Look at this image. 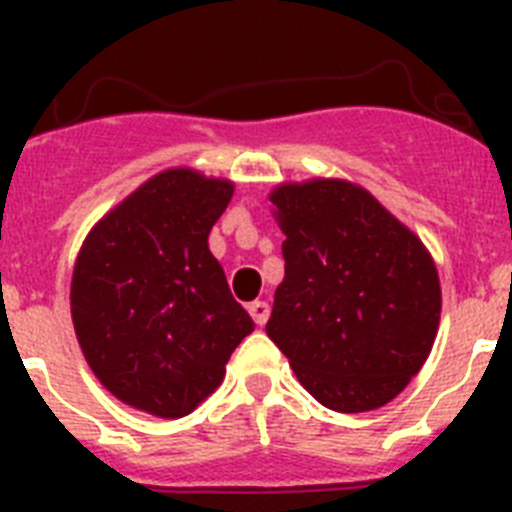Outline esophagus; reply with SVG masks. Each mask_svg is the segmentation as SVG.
<instances>
[{
	"instance_id": "esophagus-1",
	"label": "esophagus",
	"mask_w": 512,
	"mask_h": 512,
	"mask_svg": "<svg viewBox=\"0 0 512 512\" xmlns=\"http://www.w3.org/2000/svg\"><path fill=\"white\" fill-rule=\"evenodd\" d=\"M248 312H251L253 323L264 325L266 320H269L271 307H269V302H266V300H256V302H251V305H248Z\"/></svg>"
}]
</instances>
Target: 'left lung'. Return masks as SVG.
I'll return each instance as SVG.
<instances>
[{
	"instance_id": "1",
	"label": "left lung",
	"mask_w": 512,
	"mask_h": 512,
	"mask_svg": "<svg viewBox=\"0 0 512 512\" xmlns=\"http://www.w3.org/2000/svg\"><path fill=\"white\" fill-rule=\"evenodd\" d=\"M284 282L266 333L320 405L382 408L436 341L441 287L423 243L372 194L338 179L284 184Z\"/></svg>"
}]
</instances>
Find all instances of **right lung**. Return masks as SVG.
I'll return each mask as SVG.
<instances>
[{"label": "right lung", "mask_w": 512, "mask_h": 512, "mask_svg": "<svg viewBox=\"0 0 512 512\" xmlns=\"http://www.w3.org/2000/svg\"><path fill=\"white\" fill-rule=\"evenodd\" d=\"M230 197V182L161 171L87 235L71 318L87 364L117 400L161 418L192 413L253 330L207 248Z\"/></svg>", "instance_id": "add662e5"}]
</instances>
